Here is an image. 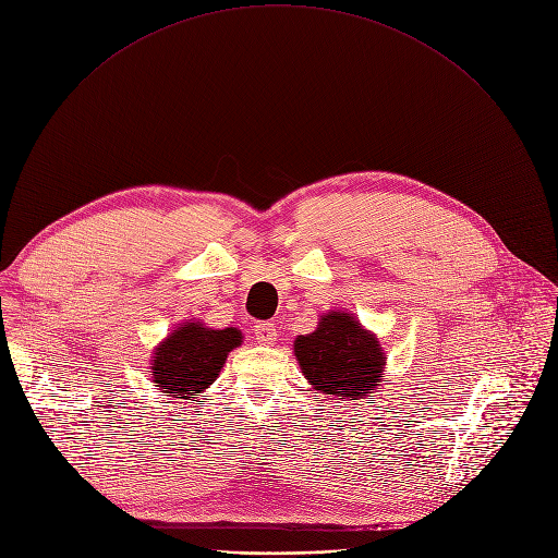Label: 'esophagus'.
<instances>
[{
    "label": "esophagus",
    "mask_w": 558,
    "mask_h": 558,
    "mask_svg": "<svg viewBox=\"0 0 558 558\" xmlns=\"http://www.w3.org/2000/svg\"><path fill=\"white\" fill-rule=\"evenodd\" d=\"M253 333H256V340L260 344H274L276 336H278V329H276L274 323H256V325H253Z\"/></svg>",
    "instance_id": "1"
}]
</instances>
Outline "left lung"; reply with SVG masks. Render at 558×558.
<instances>
[{
  "label": "left lung",
  "mask_w": 558,
  "mask_h": 558,
  "mask_svg": "<svg viewBox=\"0 0 558 558\" xmlns=\"http://www.w3.org/2000/svg\"><path fill=\"white\" fill-rule=\"evenodd\" d=\"M293 353L312 389L329 400L359 402L378 391L385 378V349L349 312L323 314L312 333L293 340Z\"/></svg>",
  "instance_id": "1"
}]
</instances>
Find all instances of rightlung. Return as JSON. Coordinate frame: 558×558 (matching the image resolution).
Masks as SVG:
<instances>
[{
    "mask_svg": "<svg viewBox=\"0 0 558 558\" xmlns=\"http://www.w3.org/2000/svg\"><path fill=\"white\" fill-rule=\"evenodd\" d=\"M242 338L235 327L214 329L195 318L186 320L156 344L150 356V380L169 400H193L214 385Z\"/></svg>",
    "mask_w": 558,
    "mask_h": 558,
    "instance_id": "obj_1",
    "label": "right lung"
}]
</instances>
